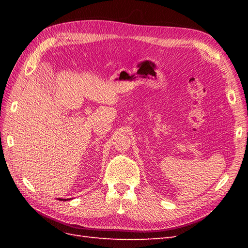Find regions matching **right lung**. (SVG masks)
I'll list each match as a JSON object with an SVG mask.
<instances>
[{
  "label": "right lung",
  "instance_id": "1",
  "mask_svg": "<svg viewBox=\"0 0 248 248\" xmlns=\"http://www.w3.org/2000/svg\"><path fill=\"white\" fill-rule=\"evenodd\" d=\"M59 200H65V202H66V199H62V198H59ZM68 200V199H67Z\"/></svg>",
  "mask_w": 248,
  "mask_h": 248
}]
</instances>
